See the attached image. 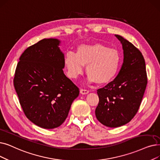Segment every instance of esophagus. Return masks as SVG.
<instances>
[{"label":"esophagus","mask_w":160,"mask_h":160,"mask_svg":"<svg viewBox=\"0 0 160 160\" xmlns=\"http://www.w3.org/2000/svg\"><path fill=\"white\" fill-rule=\"evenodd\" d=\"M80 92V93H82V94H87V93H89V90L85 89H81Z\"/></svg>","instance_id":"34e87169"}]
</instances>
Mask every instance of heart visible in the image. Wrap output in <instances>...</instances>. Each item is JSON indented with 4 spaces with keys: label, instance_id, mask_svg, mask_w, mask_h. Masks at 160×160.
Wrapping results in <instances>:
<instances>
[{
    "label": "heart",
    "instance_id": "obj_1",
    "mask_svg": "<svg viewBox=\"0 0 160 160\" xmlns=\"http://www.w3.org/2000/svg\"><path fill=\"white\" fill-rule=\"evenodd\" d=\"M121 55L114 48L102 44L80 45L76 53L68 52L64 59L65 66L70 77L75 78L82 73L84 66L89 82L107 84L112 82L119 72Z\"/></svg>",
    "mask_w": 160,
    "mask_h": 160
}]
</instances>
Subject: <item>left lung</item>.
<instances>
[{
  "mask_svg": "<svg viewBox=\"0 0 160 160\" xmlns=\"http://www.w3.org/2000/svg\"><path fill=\"white\" fill-rule=\"evenodd\" d=\"M123 63L115 79L97 89L99 101L97 119L104 126L120 127L129 122L140 107L148 78L145 61L140 50L122 37Z\"/></svg>",
  "mask_w": 160,
  "mask_h": 160,
  "instance_id": "left-lung-1",
  "label": "left lung"
}]
</instances>
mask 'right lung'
I'll return each mask as SVG.
<instances>
[{
    "label": "right lung",
    "instance_id": "add662e5",
    "mask_svg": "<svg viewBox=\"0 0 160 160\" xmlns=\"http://www.w3.org/2000/svg\"><path fill=\"white\" fill-rule=\"evenodd\" d=\"M59 40H41L19 58L13 86L26 117L44 129L60 126L68 116L79 88L63 72Z\"/></svg>",
    "mask_w": 160,
    "mask_h": 160
}]
</instances>
